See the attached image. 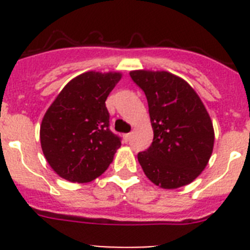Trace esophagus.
Instances as JSON below:
<instances>
[{
  "label": "esophagus",
  "instance_id": "obj_1",
  "mask_svg": "<svg viewBox=\"0 0 250 250\" xmlns=\"http://www.w3.org/2000/svg\"><path fill=\"white\" fill-rule=\"evenodd\" d=\"M130 136H131V134H125V135H124V140H125V143H127V141L130 140Z\"/></svg>",
  "mask_w": 250,
  "mask_h": 250
}]
</instances>
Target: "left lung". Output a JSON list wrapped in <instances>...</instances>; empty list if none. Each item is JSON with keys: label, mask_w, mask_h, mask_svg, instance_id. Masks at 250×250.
<instances>
[{"label": "left lung", "mask_w": 250, "mask_h": 250, "mask_svg": "<svg viewBox=\"0 0 250 250\" xmlns=\"http://www.w3.org/2000/svg\"><path fill=\"white\" fill-rule=\"evenodd\" d=\"M144 91L154 130L152 143L138 154L145 175L158 187L176 189L191 183L210 159L214 130L191 86L167 71L130 72Z\"/></svg>", "instance_id": "8db88e82"}]
</instances>
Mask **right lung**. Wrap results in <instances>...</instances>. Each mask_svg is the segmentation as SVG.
I'll use <instances>...</instances> for the list:
<instances>
[{
  "label": "right lung",
  "instance_id": "right-lung-1",
  "mask_svg": "<svg viewBox=\"0 0 250 250\" xmlns=\"http://www.w3.org/2000/svg\"><path fill=\"white\" fill-rule=\"evenodd\" d=\"M120 79L118 72H85L70 81L46 111L41 147L61 178L87 183L109 167L121 138L110 130L105 101Z\"/></svg>",
  "mask_w": 250,
  "mask_h": 250
}]
</instances>
